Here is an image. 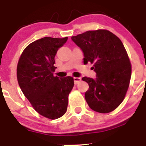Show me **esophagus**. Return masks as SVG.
Wrapping results in <instances>:
<instances>
[{
  "mask_svg": "<svg viewBox=\"0 0 146 146\" xmlns=\"http://www.w3.org/2000/svg\"><path fill=\"white\" fill-rule=\"evenodd\" d=\"M73 80H74L75 84H78L79 82H80L81 81V78H73Z\"/></svg>",
  "mask_w": 146,
  "mask_h": 146,
  "instance_id": "34e87169",
  "label": "esophagus"
}]
</instances>
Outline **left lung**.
Listing matches in <instances>:
<instances>
[{
    "mask_svg": "<svg viewBox=\"0 0 146 146\" xmlns=\"http://www.w3.org/2000/svg\"><path fill=\"white\" fill-rule=\"evenodd\" d=\"M82 49L84 63L93 64L96 78H82L89 88L86 101L92 110L101 113L112 112L125 98L131 78V64L123 43L108 30L88 31L72 36Z\"/></svg>",
    "mask_w": 146,
    "mask_h": 146,
    "instance_id": "8db88e82",
    "label": "left lung"
}]
</instances>
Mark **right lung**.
I'll return each instance as SVG.
<instances>
[{"instance_id": "right-lung-1", "label": "right lung", "mask_w": 146, "mask_h": 146, "mask_svg": "<svg viewBox=\"0 0 146 146\" xmlns=\"http://www.w3.org/2000/svg\"><path fill=\"white\" fill-rule=\"evenodd\" d=\"M67 40V37L37 40L25 48L18 63L17 79L23 94L40 115L50 119L64 115L74 86L72 77L53 76L55 56Z\"/></svg>"}]
</instances>
